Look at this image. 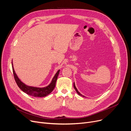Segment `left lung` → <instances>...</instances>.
Wrapping results in <instances>:
<instances>
[{
    "label": "left lung",
    "instance_id": "8db88e82",
    "mask_svg": "<svg viewBox=\"0 0 131 131\" xmlns=\"http://www.w3.org/2000/svg\"><path fill=\"white\" fill-rule=\"evenodd\" d=\"M74 89H75V90H76V91L77 92V93L78 94V95H80V96H82V97H85L84 96H83V95H82L81 93H80V92L78 91V90L77 89V88H76V86H75V83L74 82Z\"/></svg>",
    "mask_w": 131,
    "mask_h": 131
}]
</instances>
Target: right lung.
<instances>
[{
    "label": "right lung",
    "mask_w": 131,
    "mask_h": 131,
    "mask_svg": "<svg viewBox=\"0 0 131 131\" xmlns=\"http://www.w3.org/2000/svg\"><path fill=\"white\" fill-rule=\"evenodd\" d=\"M12 69H13L14 77V80L15 82H16L18 86H19V88L23 92L27 93V95L33 96V97H43L48 95L49 94H50L54 90V89L55 86L57 77H58V76L59 74L60 70H59L56 73V74L53 78V80H52L51 83L48 86L44 88H37V87L28 86L21 81L19 78H18V76L17 75L16 73L15 72L12 62Z\"/></svg>",
    "instance_id": "1"
}]
</instances>
